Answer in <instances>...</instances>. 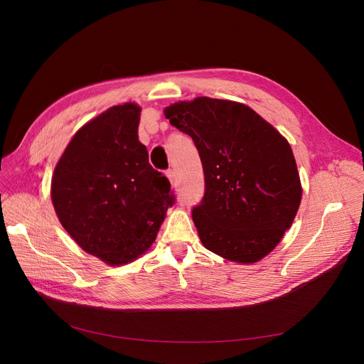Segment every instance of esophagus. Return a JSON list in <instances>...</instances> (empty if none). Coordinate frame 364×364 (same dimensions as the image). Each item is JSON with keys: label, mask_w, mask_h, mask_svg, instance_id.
Segmentation results:
<instances>
[{"label": "esophagus", "mask_w": 364, "mask_h": 364, "mask_svg": "<svg viewBox=\"0 0 364 364\" xmlns=\"http://www.w3.org/2000/svg\"><path fill=\"white\" fill-rule=\"evenodd\" d=\"M165 174H167V177H168L170 183L174 186V184H176V173H174V170H168V171L165 173Z\"/></svg>", "instance_id": "34e87169"}]
</instances>
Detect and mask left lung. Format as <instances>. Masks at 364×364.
Here are the masks:
<instances>
[{"instance_id": "obj_1", "label": "left lung", "mask_w": 364, "mask_h": 364, "mask_svg": "<svg viewBox=\"0 0 364 364\" xmlns=\"http://www.w3.org/2000/svg\"><path fill=\"white\" fill-rule=\"evenodd\" d=\"M164 114L191 136L202 159L206 190L191 215L205 248L241 264L269 255L302 200L287 139L238 102L196 97Z\"/></svg>"}]
</instances>
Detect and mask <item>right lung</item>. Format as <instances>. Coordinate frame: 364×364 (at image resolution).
Here are the masks:
<instances>
[{
	"label": "right lung",
	"instance_id": "obj_1",
	"mask_svg": "<svg viewBox=\"0 0 364 364\" xmlns=\"http://www.w3.org/2000/svg\"><path fill=\"white\" fill-rule=\"evenodd\" d=\"M141 106H113L81 126L50 183L56 216L71 238L107 266H124L154 244L174 199L138 136Z\"/></svg>",
	"mask_w": 364,
	"mask_h": 364
}]
</instances>
